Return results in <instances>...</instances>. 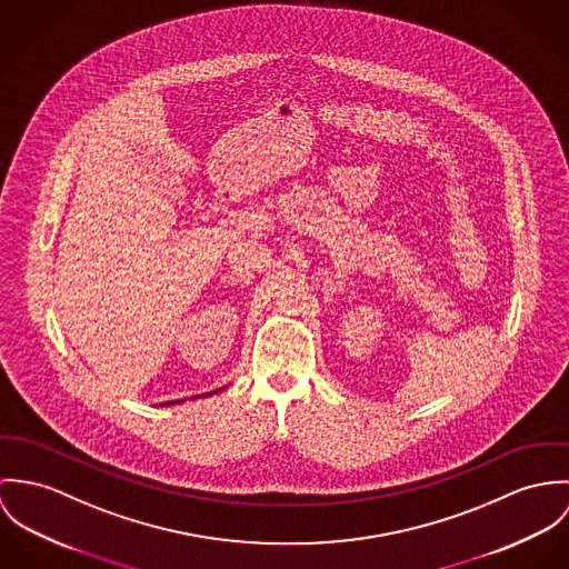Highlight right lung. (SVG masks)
Wrapping results in <instances>:
<instances>
[{
    "label": "right lung",
    "instance_id": "add662e5",
    "mask_svg": "<svg viewBox=\"0 0 569 569\" xmlns=\"http://www.w3.org/2000/svg\"><path fill=\"white\" fill-rule=\"evenodd\" d=\"M222 388H218V390H213V392H220ZM207 395H211V392H207ZM207 395H202V397H207ZM200 397V395H198ZM191 399H196V397H191ZM174 403H183V399H177V401H166V403H161V406H174Z\"/></svg>",
    "mask_w": 569,
    "mask_h": 569
}]
</instances>
